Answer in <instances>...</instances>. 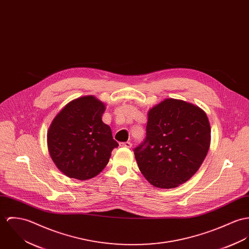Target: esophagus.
<instances>
[{"mask_svg":"<svg viewBox=\"0 0 249 249\" xmlns=\"http://www.w3.org/2000/svg\"><path fill=\"white\" fill-rule=\"evenodd\" d=\"M120 146L121 147H126V148H131L132 147V143L127 141V142H121L120 143Z\"/></svg>","mask_w":249,"mask_h":249,"instance_id":"obj_1","label":"esophagus"}]
</instances>
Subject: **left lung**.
Returning <instances> with one entry per match:
<instances>
[{
	"instance_id": "obj_1",
	"label": "left lung",
	"mask_w": 249,
	"mask_h": 249,
	"mask_svg": "<svg viewBox=\"0 0 249 249\" xmlns=\"http://www.w3.org/2000/svg\"><path fill=\"white\" fill-rule=\"evenodd\" d=\"M210 141L205 111L192 103L166 98L148 111L146 138L134 151L138 168L149 183L172 189L196 173Z\"/></svg>"
}]
</instances>
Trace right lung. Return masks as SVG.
Instances as JSON below:
<instances>
[{"mask_svg":"<svg viewBox=\"0 0 249 249\" xmlns=\"http://www.w3.org/2000/svg\"><path fill=\"white\" fill-rule=\"evenodd\" d=\"M105 104L93 95L78 97L57 113L48 131V148L56 167L67 177L86 180L108 164L118 146L102 121Z\"/></svg>","mask_w":249,"mask_h":249,"instance_id":"add662e5","label":"right lung"}]
</instances>
